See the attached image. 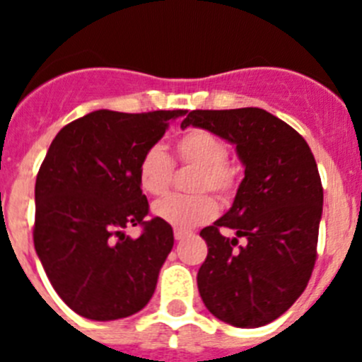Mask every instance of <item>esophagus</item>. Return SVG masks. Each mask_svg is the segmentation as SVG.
Masks as SVG:
<instances>
[{
    "instance_id": "34e87169",
    "label": "esophagus",
    "mask_w": 362,
    "mask_h": 362,
    "mask_svg": "<svg viewBox=\"0 0 362 362\" xmlns=\"http://www.w3.org/2000/svg\"><path fill=\"white\" fill-rule=\"evenodd\" d=\"M188 235H190V232H188V230H179V228L174 230L175 241H183V239L188 238Z\"/></svg>"
}]
</instances>
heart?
Instances as JSON below:
<instances>
[{
  "instance_id": "b5f03b06",
  "label": "heart",
  "mask_w": 362,
  "mask_h": 362,
  "mask_svg": "<svg viewBox=\"0 0 362 362\" xmlns=\"http://www.w3.org/2000/svg\"><path fill=\"white\" fill-rule=\"evenodd\" d=\"M179 165L196 166L190 181L194 196H168L152 206V214L179 230L209 223L217 214V203L206 192H214L221 203H230L239 185V172L230 165L228 146L210 130L190 129L174 145ZM137 185L146 196H163L170 188L174 165L159 145L143 152L137 163Z\"/></svg>"
}]
</instances>
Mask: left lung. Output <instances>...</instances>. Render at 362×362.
Masks as SVG:
<instances>
[{
  "label": "left lung",
  "instance_id": "obj_1",
  "mask_svg": "<svg viewBox=\"0 0 362 362\" xmlns=\"http://www.w3.org/2000/svg\"><path fill=\"white\" fill-rule=\"evenodd\" d=\"M190 124L235 145L245 166L232 209L201 230L209 245L197 272L201 299L228 325L264 326L305 292L317 259V163L303 136L263 108L192 110L181 129ZM225 228L236 238L223 236ZM239 237L247 239L243 247Z\"/></svg>",
  "mask_w": 362,
  "mask_h": 362
}]
</instances>
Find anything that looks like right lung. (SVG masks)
<instances>
[{"instance_id":"right-lung-1","label":"right lung","mask_w":362,"mask_h":362,"mask_svg":"<svg viewBox=\"0 0 362 362\" xmlns=\"http://www.w3.org/2000/svg\"><path fill=\"white\" fill-rule=\"evenodd\" d=\"M185 110H95L63 127L36 177L34 246L50 284L92 321L145 308L174 246L172 226L146 219L137 163ZM129 226H141L132 240Z\"/></svg>"}]
</instances>
